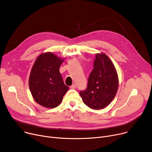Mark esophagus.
<instances>
[{"mask_svg":"<svg viewBox=\"0 0 152 152\" xmlns=\"http://www.w3.org/2000/svg\"><path fill=\"white\" fill-rule=\"evenodd\" d=\"M70 88H72V89H75V88H76V85L75 84H73L72 86H70Z\"/></svg>","mask_w":152,"mask_h":152,"instance_id":"1","label":"esophagus"}]
</instances>
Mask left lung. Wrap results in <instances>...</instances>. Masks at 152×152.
Segmentation results:
<instances>
[{
    "mask_svg": "<svg viewBox=\"0 0 152 152\" xmlns=\"http://www.w3.org/2000/svg\"><path fill=\"white\" fill-rule=\"evenodd\" d=\"M118 87V75L114 64L105 54H96L87 87L79 92L83 102L94 109H103L113 100Z\"/></svg>",
    "mask_w": 152,
    "mask_h": 152,
    "instance_id": "8db88e82",
    "label": "left lung"
}]
</instances>
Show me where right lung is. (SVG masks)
<instances>
[{
  "mask_svg": "<svg viewBox=\"0 0 152 152\" xmlns=\"http://www.w3.org/2000/svg\"><path fill=\"white\" fill-rule=\"evenodd\" d=\"M64 59L51 53L40 54L30 72L28 84L35 102L42 106L54 108L62 102L69 87L60 73Z\"/></svg>",
  "mask_w": 152,
  "mask_h": 152,
  "instance_id": "add662e5",
  "label": "right lung"
}]
</instances>
